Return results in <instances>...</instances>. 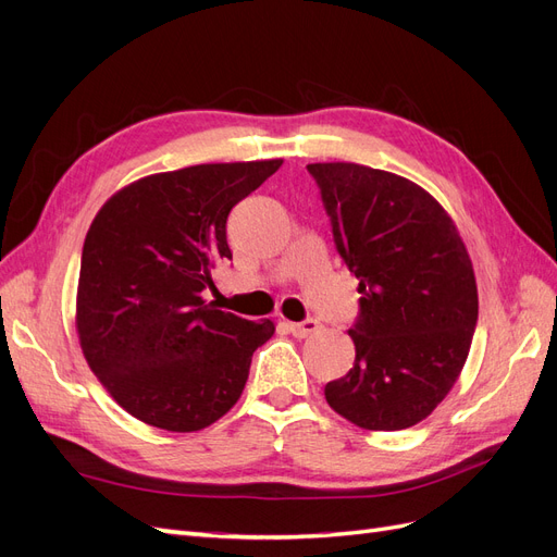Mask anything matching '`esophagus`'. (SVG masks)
Wrapping results in <instances>:
<instances>
[{
	"mask_svg": "<svg viewBox=\"0 0 557 557\" xmlns=\"http://www.w3.org/2000/svg\"><path fill=\"white\" fill-rule=\"evenodd\" d=\"M318 320L309 318L305 320V323H288V330L293 336H297V339H307V336H311L313 332H318Z\"/></svg>",
	"mask_w": 557,
	"mask_h": 557,
	"instance_id": "34e87169",
	"label": "esophagus"
}]
</instances>
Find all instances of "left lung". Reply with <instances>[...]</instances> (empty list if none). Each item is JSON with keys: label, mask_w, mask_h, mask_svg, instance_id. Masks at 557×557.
Here are the masks:
<instances>
[{"label": "left lung", "mask_w": 557, "mask_h": 557, "mask_svg": "<svg viewBox=\"0 0 557 557\" xmlns=\"http://www.w3.org/2000/svg\"><path fill=\"white\" fill-rule=\"evenodd\" d=\"M307 170L362 295L348 330L356 362L325 385V399L358 428L407 430L442 404L469 356L479 293L467 246L409 178L356 162Z\"/></svg>", "instance_id": "obj_1"}]
</instances>
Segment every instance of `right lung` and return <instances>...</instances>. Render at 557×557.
Here are the masks:
<instances>
[{
	"label": "right lung",
	"mask_w": 557,
	"mask_h": 557,
	"mask_svg": "<svg viewBox=\"0 0 557 557\" xmlns=\"http://www.w3.org/2000/svg\"><path fill=\"white\" fill-rule=\"evenodd\" d=\"M283 160L195 164L117 190L86 234L76 332L95 376L141 423L205 430L244 393L272 320L205 299L211 269L232 260L227 215Z\"/></svg>",
	"instance_id": "add662e5"
}]
</instances>
